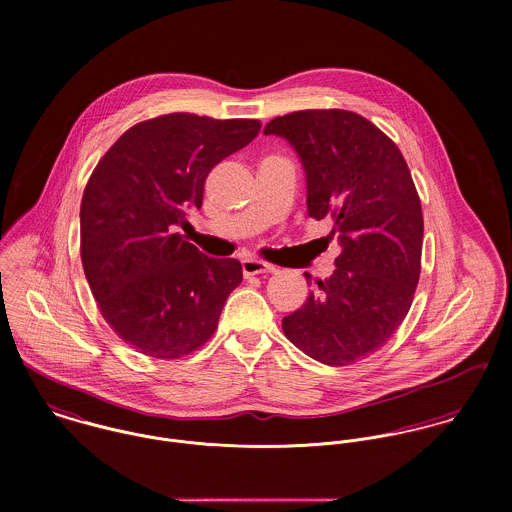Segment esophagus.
Listing matches in <instances>:
<instances>
[{
  "label": "esophagus",
  "mask_w": 512,
  "mask_h": 512,
  "mask_svg": "<svg viewBox=\"0 0 512 512\" xmlns=\"http://www.w3.org/2000/svg\"><path fill=\"white\" fill-rule=\"evenodd\" d=\"M242 270H244V276H258V274H276L278 268L264 262V260H258V258H246L242 260Z\"/></svg>",
  "instance_id": "esophagus-1"
}]
</instances>
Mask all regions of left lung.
I'll list each match as a JSON object with an SVG mask.
<instances>
[{
	"instance_id": "left-lung-1",
	"label": "left lung",
	"mask_w": 512,
	"mask_h": 512,
	"mask_svg": "<svg viewBox=\"0 0 512 512\" xmlns=\"http://www.w3.org/2000/svg\"><path fill=\"white\" fill-rule=\"evenodd\" d=\"M264 134L295 147L307 215L333 220L343 246L333 276L315 282L282 329L311 359L353 365L396 333L420 280L424 215L408 163L382 130L349 110H299L274 118Z\"/></svg>"
}]
</instances>
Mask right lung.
Returning a JSON list of instances; mask_svg holds the SVG:
<instances>
[{
  "mask_svg": "<svg viewBox=\"0 0 512 512\" xmlns=\"http://www.w3.org/2000/svg\"><path fill=\"white\" fill-rule=\"evenodd\" d=\"M260 128L173 112L126 130L94 167L80 203V260L104 321L138 353L175 361L213 337L242 266L205 256L177 226L201 209L211 169Z\"/></svg>",
  "mask_w": 512,
  "mask_h": 512,
  "instance_id": "right-lung-1",
  "label": "right lung"
}]
</instances>
